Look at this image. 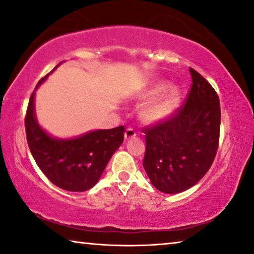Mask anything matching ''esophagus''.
<instances>
[{
  "mask_svg": "<svg viewBox=\"0 0 254 254\" xmlns=\"http://www.w3.org/2000/svg\"><path fill=\"white\" fill-rule=\"evenodd\" d=\"M136 136V131L132 128H127L125 131V139H130Z\"/></svg>",
  "mask_w": 254,
  "mask_h": 254,
  "instance_id": "obj_1",
  "label": "esophagus"
}]
</instances>
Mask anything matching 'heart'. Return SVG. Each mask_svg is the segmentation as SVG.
Listing matches in <instances>:
<instances>
[{
    "label": "heart",
    "instance_id": "1",
    "mask_svg": "<svg viewBox=\"0 0 254 254\" xmlns=\"http://www.w3.org/2000/svg\"><path fill=\"white\" fill-rule=\"evenodd\" d=\"M165 92L166 94L163 95L159 101L144 109L142 112V118L144 122L149 124L160 123L167 119L168 117H170L177 110L182 101L181 91L177 87L170 88V84L165 80L152 83L149 87L144 89L139 99L142 101H153L164 94Z\"/></svg>",
    "mask_w": 254,
    "mask_h": 254
}]
</instances>
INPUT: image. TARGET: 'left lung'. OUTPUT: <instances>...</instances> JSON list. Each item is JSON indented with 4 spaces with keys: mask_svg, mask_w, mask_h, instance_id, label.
<instances>
[{
    "mask_svg": "<svg viewBox=\"0 0 254 254\" xmlns=\"http://www.w3.org/2000/svg\"><path fill=\"white\" fill-rule=\"evenodd\" d=\"M190 72L193 84L184 107L144 130L143 167L152 185L167 194L196 184L211 167L219 143V97L200 73L192 68Z\"/></svg>",
    "mask_w": 254,
    "mask_h": 254,
    "instance_id": "left-lung-1",
    "label": "left lung"
}]
</instances>
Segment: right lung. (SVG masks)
Masks as SVG:
<instances>
[{"label":"right lung","mask_w":254,"mask_h":254,"mask_svg":"<svg viewBox=\"0 0 254 254\" xmlns=\"http://www.w3.org/2000/svg\"><path fill=\"white\" fill-rule=\"evenodd\" d=\"M49 75L38 81L29 99L25 119L27 142L37 166L51 183L70 192H84L99 182L109 160L123 144L125 127L91 130L69 138L49 134L35 112L36 89Z\"/></svg>","instance_id":"obj_1"}]
</instances>
